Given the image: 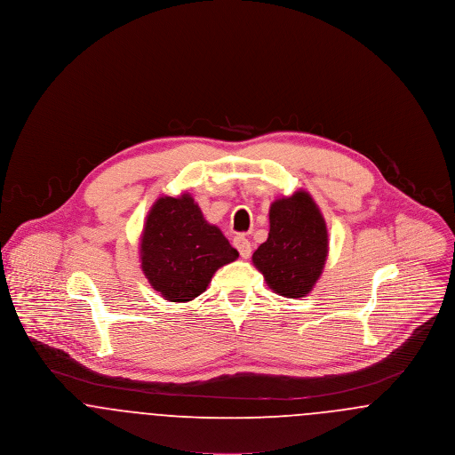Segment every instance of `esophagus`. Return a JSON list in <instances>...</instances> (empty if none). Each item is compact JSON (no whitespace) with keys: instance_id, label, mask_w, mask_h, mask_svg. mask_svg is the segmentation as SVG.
Segmentation results:
<instances>
[{"instance_id":"1","label":"esophagus","mask_w":455,"mask_h":455,"mask_svg":"<svg viewBox=\"0 0 455 455\" xmlns=\"http://www.w3.org/2000/svg\"><path fill=\"white\" fill-rule=\"evenodd\" d=\"M234 245H235V249H237L242 259H247L251 256L252 247H251L249 238L243 237V235H237V237L234 238Z\"/></svg>"}]
</instances>
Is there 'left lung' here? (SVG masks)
Listing matches in <instances>:
<instances>
[{
    "mask_svg": "<svg viewBox=\"0 0 455 455\" xmlns=\"http://www.w3.org/2000/svg\"><path fill=\"white\" fill-rule=\"evenodd\" d=\"M324 217L305 191L276 199L269 208V235L252 254L267 286L286 299L308 295L327 259Z\"/></svg>",
    "mask_w": 455,
    "mask_h": 455,
    "instance_id": "obj_1",
    "label": "left lung"
}]
</instances>
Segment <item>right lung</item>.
Instances as JSON below:
<instances>
[{
  "label": "right lung",
  "mask_w": 455,
  "mask_h": 455,
  "mask_svg": "<svg viewBox=\"0 0 455 455\" xmlns=\"http://www.w3.org/2000/svg\"><path fill=\"white\" fill-rule=\"evenodd\" d=\"M141 269L169 302H191L218 267L237 259V249L210 225L191 195L164 196L147 217L140 243Z\"/></svg>",
  "instance_id": "right-lung-1"
}]
</instances>
